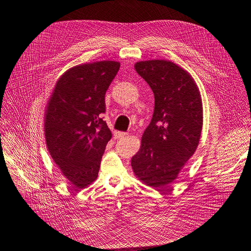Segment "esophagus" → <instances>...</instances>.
Segmentation results:
<instances>
[{
  "instance_id": "1",
  "label": "esophagus",
  "mask_w": 251,
  "mask_h": 251,
  "mask_svg": "<svg viewBox=\"0 0 251 251\" xmlns=\"http://www.w3.org/2000/svg\"><path fill=\"white\" fill-rule=\"evenodd\" d=\"M114 136H115L116 139H122V138L126 137L127 134H126V133H124V132H116V133L114 134Z\"/></svg>"
}]
</instances>
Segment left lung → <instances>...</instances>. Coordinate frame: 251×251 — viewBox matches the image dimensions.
<instances>
[{
  "label": "left lung",
  "mask_w": 251,
  "mask_h": 251,
  "mask_svg": "<svg viewBox=\"0 0 251 251\" xmlns=\"http://www.w3.org/2000/svg\"><path fill=\"white\" fill-rule=\"evenodd\" d=\"M134 67L152 89L154 111L131 165L139 180L158 189L172 183L196 152L203 126L202 98L192 75L171 61L151 59Z\"/></svg>",
  "instance_id": "left-lung-1"
}]
</instances>
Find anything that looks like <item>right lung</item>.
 Here are the masks:
<instances>
[{
	"mask_svg": "<svg viewBox=\"0 0 251 251\" xmlns=\"http://www.w3.org/2000/svg\"><path fill=\"white\" fill-rule=\"evenodd\" d=\"M120 63L101 61L72 67L57 79L44 114L47 149L62 174L77 189L98 178L112 133L101 118L105 94Z\"/></svg>",
	"mask_w": 251,
	"mask_h": 251,
	"instance_id": "add662e5",
	"label": "right lung"
}]
</instances>
